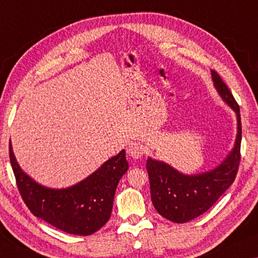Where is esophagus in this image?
Returning a JSON list of instances; mask_svg holds the SVG:
<instances>
[{
	"label": "esophagus",
	"instance_id": "1",
	"mask_svg": "<svg viewBox=\"0 0 258 258\" xmlns=\"http://www.w3.org/2000/svg\"><path fill=\"white\" fill-rule=\"evenodd\" d=\"M143 146L140 144V143H132L128 146V149H126V152H128V154L132 158H134V159H138V158H141L143 156Z\"/></svg>",
	"mask_w": 258,
	"mask_h": 258
}]
</instances>
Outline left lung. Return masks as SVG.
Returning a JSON list of instances; mask_svg holds the SVG:
<instances>
[{
  "label": "left lung",
  "instance_id": "left-lung-1",
  "mask_svg": "<svg viewBox=\"0 0 258 258\" xmlns=\"http://www.w3.org/2000/svg\"><path fill=\"white\" fill-rule=\"evenodd\" d=\"M211 75L218 92L237 116V136L233 151L216 169L190 176L161 161L151 158L146 160L153 207L160 216L173 223H187L207 212L231 187L239 170L242 137L240 106L217 71L211 70Z\"/></svg>",
  "mask_w": 258,
  "mask_h": 258
}]
</instances>
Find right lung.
Segmentation results:
<instances>
[{"mask_svg":"<svg viewBox=\"0 0 258 258\" xmlns=\"http://www.w3.org/2000/svg\"><path fill=\"white\" fill-rule=\"evenodd\" d=\"M9 156L16 184L30 211L57 229L83 236L93 234L108 221L117 183L129 167L122 150L88 179L71 188L55 190L38 184L19 168L11 143Z\"/></svg>","mask_w":258,"mask_h":258,"instance_id":"right-lung-1","label":"right lung"}]
</instances>
